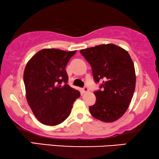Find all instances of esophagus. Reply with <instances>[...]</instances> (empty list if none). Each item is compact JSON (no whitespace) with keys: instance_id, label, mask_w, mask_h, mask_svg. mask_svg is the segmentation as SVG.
I'll list each match as a JSON object with an SVG mask.
<instances>
[{"instance_id":"esophagus-1","label":"esophagus","mask_w":159,"mask_h":159,"mask_svg":"<svg viewBox=\"0 0 159 159\" xmlns=\"http://www.w3.org/2000/svg\"><path fill=\"white\" fill-rule=\"evenodd\" d=\"M82 92H83V93H86L89 91V89H88V87H84V88H82Z\"/></svg>"}]
</instances>
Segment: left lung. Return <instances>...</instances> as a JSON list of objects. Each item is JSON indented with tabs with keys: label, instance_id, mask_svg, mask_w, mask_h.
<instances>
[{
	"label": "left lung",
	"instance_id": "1",
	"mask_svg": "<svg viewBox=\"0 0 159 159\" xmlns=\"http://www.w3.org/2000/svg\"><path fill=\"white\" fill-rule=\"evenodd\" d=\"M90 64L95 83L96 101L89 107L95 119L112 122L120 118L129 107L135 88L134 64L127 51L114 44L100 45L80 51Z\"/></svg>",
	"mask_w": 159,
	"mask_h": 159
}]
</instances>
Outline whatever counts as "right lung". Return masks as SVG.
<instances>
[{"instance_id": "add662e5", "label": "right lung", "mask_w": 159, "mask_h": 159, "mask_svg": "<svg viewBox=\"0 0 159 159\" xmlns=\"http://www.w3.org/2000/svg\"><path fill=\"white\" fill-rule=\"evenodd\" d=\"M76 53L55 48L43 49L32 56L24 72L26 97L41 123L54 126L69 116L79 91L68 84L66 68Z\"/></svg>"}]
</instances>
